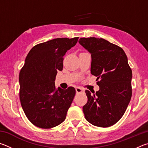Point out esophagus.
I'll return each mask as SVG.
<instances>
[{"label": "esophagus", "instance_id": "esophagus-1", "mask_svg": "<svg viewBox=\"0 0 148 148\" xmlns=\"http://www.w3.org/2000/svg\"><path fill=\"white\" fill-rule=\"evenodd\" d=\"M76 91L77 93H80V92H84V90L83 89H82L81 87H77L76 88Z\"/></svg>", "mask_w": 148, "mask_h": 148}]
</instances>
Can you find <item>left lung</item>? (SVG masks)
<instances>
[{
    "instance_id": "left-lung-1",
    "label": "left lung",
    "mask_w": 148,
    "mask_h": 148,
    "mask_svg": "<svg viewBox=\"0 0 148 148\" xmlns=\"http://www.w3.org/2000/svg\"><path fill=\"white\" fill-rule=\"evenodd\" d=\"M79 43L91 54V73L97 77L99 90H86L83 107L86 120L95 126L108 127L123 116L132 96V71L121 47L103 38H81Z\"/></svg>"
}]
</instances>
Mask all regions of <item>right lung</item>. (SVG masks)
I'll list each match as a JSON object with an SVG mask.
<instances>
[{"instance_id": "right-lung-1", "label": "right lung", "mask_w": 148, "mask_h": 148, "mask_svg": "<svg viewBox=\"0 0 148 148\" xmlns=\"http://www.w3.org/2000/svg\"><path fill=\"white\" fill-rule=\"evenodd\" d=\"M78 37L56 38L34 46L29 52L19 76V99L26 116L42 129L56 127L66 119L76 89L56 88L57 71L63 57L76 44Z\"/></svg>"}]
</instances>
